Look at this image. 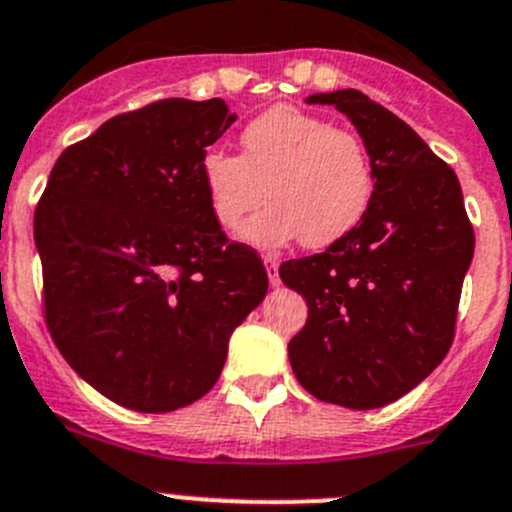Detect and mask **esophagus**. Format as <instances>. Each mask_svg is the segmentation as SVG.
Masks as SVG:
<instances>
[{
	"instance_id": "34e87169",
	"label": "esophagus",
	"mask_w": 512,
	"mask_h": 512,
	"mask_svg": "<svg viewBox=\"0 0 512 512\" xmlns=\"http://www.w3.org/2000/svg\"><path fill=\"white\" fill-rule=\"evenodd\" d=\"M264 264H266V271H269V284L271 286H279L281 279H279V259L276 256H264Z\"/></svg>"
}]
</instances>
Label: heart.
Masks as SVG:
<instances>
[{"instance_id": "obj_1", "label": "heart", "mask_w": 512, "mask_h": 512, "mask_svg": "<svg viewBox=\"0 0 512 512\" xmlns=\"http://www.w3.org/2000/svg\"><path fill=\"white\" fill-rule=\"evenodd\" d=\"M241 155L211 150L201 160L213 221L236 231L266 201L243 236L256 246L296 241L326 248L367 216L374 198V165L354 130L334 128L301 107L276 105L243 128Z\"/></svg>"}]
</instances>
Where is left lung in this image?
<instances>
[{
    "mask_svg": "<svg viewBox=\"0 0 512 512\" xmlns=\"http://www.w3.org/2000/svg\"><path fill=\"white\" fill-rule=\"evenodd\" d=\"M306 102L352 120L372 155L374 198L342 241L281 264V281L309 306L289 362L321 402L374 410L445 359L475 233L455 170L405 120L359 90Z\"/></svg>",
    "mask_w": 512,
    "mask_h": 512,
    "instance_id": "1",
    "label": "left lung"
}]
</instances>
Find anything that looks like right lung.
I'll list each match as a JSON object with an SVG mask.
<instances>
[{
  "instance_id": "right-lung-1",
  "label": "right lung",
  "mask_w": 512,
  "mask_h": 512,
  "mask_svg": "<svg viewBox=\"0 0 512 512\" xmlns=\"http://www.w3.org/2000/svg\"><path fill=\"white\" fill-rule=\"evenodd\" d=\"M233 120L221 97L115 115L57 158L34 211L47 329L128 410L201 399L269 289L259 253L213 221L201 180L206 148Z\"/></svg>"
}]
</instances>
